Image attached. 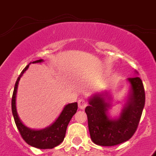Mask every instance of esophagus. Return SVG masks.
Here are the masks:
<instances>
[{
  "instance_id": "esophagus-1",
  "label": "esophagus",
  "mask_w": 156,
  "mask_h": 156,
  "mask_svg": "<svg viewBox=\"0 0 156 156\" xmlns=\"http://www.w3.org/2000/svg\"><path fill=\"white\" fill-rule=\"evenodd\" d=\"M78 108L80 109H84L87 107V101L84 100H83V99H81V100H78Z\"/></svg>"
}]
</instances>
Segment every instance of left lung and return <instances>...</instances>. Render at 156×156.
Returning a JSON list of instances; mask_svg holds the SVG:
<instances>
[{"label": "left lung", "instance_id": "obj_1", "mask_svg": "<svg viewBox=\"0 0 156 156\" xmlns=\"http://www.w3.org/2000/svg\"><path fill=\"white\" fill-rule=\"evenodd\" d=\"M129 91L126 102L117 118H111V97L108 91L96 93L89 99V106L85 108L88 128L94 143L111 147L128 141L138 128L145 105V90L143 82L138 76L127 78Z\"/></svg>", "mask_w": 156, "mask_h": 156}]
</instances>
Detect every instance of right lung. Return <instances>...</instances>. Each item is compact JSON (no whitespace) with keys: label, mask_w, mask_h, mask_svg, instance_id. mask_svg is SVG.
<instances>
[{"label":"right lung","mask_w":156,"mask_h":156,"mask_svg":"<svg viewBox=\"0 0 156 156\" xmlns=\"http://www.w3.org/2000/svg\"><path fill=\"white\" fill-rule=\"evenodd\" d=\"M44 60L40 59L38 61L30 62V63H41ZM29 65L26 66V68L22 71V73L18 76V79L16 81L13 96H12V103H11L12 113H13L16 126L26 143L31 147L39 148V149H52L63 142L69 122L70 121L71 118L77 112L78 103H72V104H68L67 105H66L56 121L46 128L41 129H32L28 128L27 126H26L21 121L18 112H17L16 95H17V90H18L19 80L23 73H25L26 70L28 69Z\"/></svg>","instance_id":"right-lung-1"}]
</instances>
